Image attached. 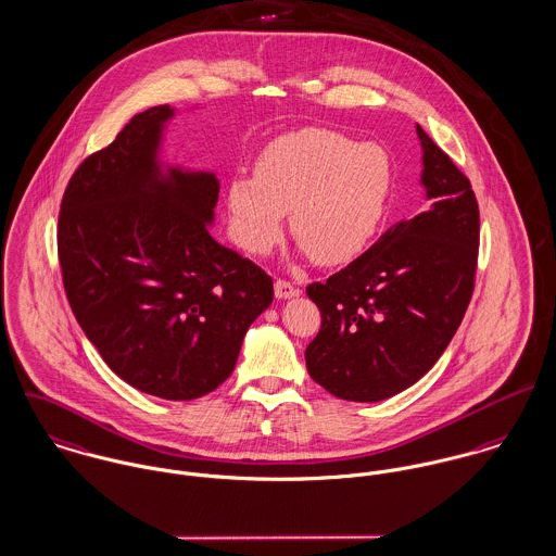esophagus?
Listing matches in <instances>:
<instances>
[{
    "mask_svg": "<svg viewBox=\"0 0 556 556\" xmlns=\"http://www.w3.org/2000/svg\"><path fill=\"white\" fill-rule=\"evenodd\" d=\"M296 294H299V290L290 281H283V279L275 281V296L277 299L288 300L296 296Z\"/></svg>",
    "mask_w": 556,
    "mask_h": 556,
    "instance_id": "esophagus-1",
    "label": "esophagus"
}]
</instances>
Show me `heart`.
<instances>
[{"instance_id": "heart-1", "label": "heart", "mask_w": 556, "mask_h": 556, "mask_svg": "<svg viewBox=\"0 0 556 556\" xmlns=\"http://www.w3.org/2000/svg\"><path fill=\"white\" fill-rule=\"evenodd\" d=\"M393 165L377 143H359L328 128H300L273 139L257 156L256 175L226 188L235 241L268 254L290 212L300 252L319 264L359 256L383 224Z\"/></svg>"}]
</instances>
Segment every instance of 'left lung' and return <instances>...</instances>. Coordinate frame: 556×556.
<instances>
[{"label":"left lung","instance_id":"obj_1","mask_svg":"<svg viewBox=\"0 0 556 556\" xmlns=\"http://www.w3.org/2000/svg\"><path fill=\"white\" fill-rule=\"evenodd\" d=\"M424 205L326 283L304 357L315 383L349 402H381L428 375L455 337L473 292L478 203L470 179L417 125Z\"/></svg>","mask_w":556,"mask_h":556}]
</instances>
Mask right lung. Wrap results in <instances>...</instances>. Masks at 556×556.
Returning <instances> with one entry per match:
<instances>
[{"label":"right lung","instance_id":"1","mask_svg":"<svg viewBox=\"0 0 556 556\" xmlns=\"http://www.w3.org/2000/svg\"><path fill=\"white\" fill-rule=\"evenodd\" d=\"M175 114L132 116L72 175L59 260L72 311L112 372L163 400H197L235 370L273 279L212 237L215 173L163 161Z\"/></svg>","mask_w":556,"mask_h":556}]
</instances>
